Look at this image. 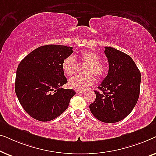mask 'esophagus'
<instances>
[{
	"mask_svg": "<svg viewBox=\"0 0 156 156\" xmlns=\"http://www.w3.org/2000/svg\"><path fill=\"white\" fill-rule=\"evenodd\" d=\"M76 94H83V93H84V91H82V90H76Z\"/></svg>",
	"mask_w": 156,
	"mask_h": 156,
	"instance_id": "34e87169",
	"label": "esophagus"
}]
</instances>
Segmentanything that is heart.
Here are the masks:
<instances>
[{"label":"heart","mask_w":156,"mask_h":156,"mask_svg":"<svg viewBox=\"0 0 156 156\" xmlns=\"http://www.w3.org/2000/svg\"><path fill=\"white\" fill-rule=\"evenodd\" d=\"M78 58L83 62L87 63L84 69L85 75H75L69 80L68 85L70 88L76 90H84L95 82L94 75L101 77L106 73V67L100 60V56L92 50L84 51L80 53ZM77 62L73 56L70 55L66 57L62 63V68L65 74L72 75L76 72Z\"/></svg>","instance_id":"obj_1"}]
</instances>
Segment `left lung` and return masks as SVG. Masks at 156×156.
Segmentation results:
<instances>
[{"label": "left lung", "mask_w": 156, "mask_h": 156, "mask_svg": "<svg viewBox=\"0 0 156 156\" xmlns=\"http://www.w3.org/2000/svg\"><path fill=\"white\" fill-rule=\"evenodd\" d=\"M108 62L107 76L94 91L95 101L89 105L91 114L104 123H116L132 112L139 97L140 72L129 55L105 47Z\"/></svg>", "instance_id": "8db88e82"}]
</instances>
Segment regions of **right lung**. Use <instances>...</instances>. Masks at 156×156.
Listing matches in <instances>:
<instances>
[{
	"mask_svg": "<svg viewBox=\"0 0 156 156\" xmlns=\"http://www.w3.org/2000/svg\"><path fill=\"white\" fill-rule=\"evenodd\" d=\"M72 52V47L48 44L32 51L19 64L15 90L21 106L33 119H56L75 95L74 89L60 88L67 83L62 63Z\"/></svg>",
	"mask_w": 156,
	"mask_h": 156,
	"instance_id": "obj_1",
	"label": "right lung"
}]
</instances>
